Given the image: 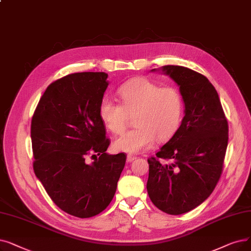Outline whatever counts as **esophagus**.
I'll list each match as a JSON object with an SVG mask.
<instances>
[{"instance_id": "34e87169", "label": "esophagus", "mask_w": 251, "mask_h": 251, "mask_svg": "<svg viewBox=\"0 0 251 251\" xmlns=\"http://www.w3.org/2000/svg\"><path fill=\"white\" fill-rule=\"evenodd\" d=\"M135 159H136V157L133 156V155H128V156H127V162H132V161H134Z\"/></svg>"}]
</instances>
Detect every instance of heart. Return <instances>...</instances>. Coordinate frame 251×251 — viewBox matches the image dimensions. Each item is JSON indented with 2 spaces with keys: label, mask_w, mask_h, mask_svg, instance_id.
<instances>
[{
  "label": "heart",
  "mask_w": 251,
  "mask_h": 251,
  "mask_svg": "<svg viewBox=\"0 0 251 251\" xmlns=\"http://www.w3.org/2000/svg\"><path fill=\"white\" fill-rule=\"evenodd\" d=\"M118 103L108 97L99 107L100 120L113 134H121L133 118L134 129L124 133L114 144L116 150L137 154L155 144L169 140L181 124L184 101L181 92L174 86L161 87L150 79L138 77L119 88Z\"/></svg>",
  "instance_id": "heart-1"
}]
</instances>
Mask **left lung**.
<instances>
[{
  "label": "left lung",
  "mask_w": 251,
  "mask_h": 251,
  "mask_svg": "<svg viewBox=\"0 0 251 251\" xmlns=\"http://www.w3.org/2000/svg\"><path fill=\"white\" fill-rule=\"evenodd\" d=\"M162 70L179 86L184 117L177 132L148 159L147 190L157 208L179 215L203 203L219 182L228 126L219 94L205 75L180 65Z\"/></svg>",
  "instance_id": "left-lung-1"
}]
</instances>
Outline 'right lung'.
<instances>
[{
	"instance_id": "obj_1",
	"label": "right lung",
	"mask_w": 251,
	"mask_h": 251,
	"mask_svg": "<svg viewBox=\"0 0 251 251\" xmlns=\"http://www.w3.org/2000/svg\"><path fill=\"white\" fill-rule=\"evenodd\" d=\"M103 72L70 74L51 83L31 118L34 171L61 210L88 219L114 198L126 155L105 152L99 107L107 88ZM91 155L89 165L84 160Z\"/></svg>"
}]
</instances>
